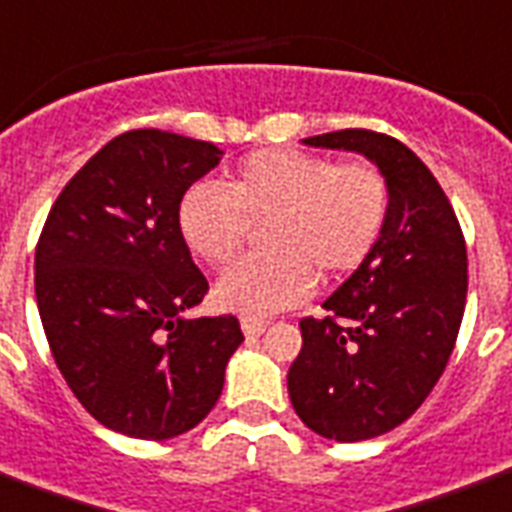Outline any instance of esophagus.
<instances>
[{
    "instance_id": "34e87169",
    "label": "esophagus",
    "mask_w": 512,
    "mask_h": 512,
    "mask_svg": "<svg viewBox=\"0 0 512 512\" xmlns=\"http://www.w3.org/2000/svg\"><path fill=\"white\" fill-rule=\"evenodd\" d=\"M265 327H268V322H265V319L241 317V330H244V335H249V338H257V335H263Z\"/></svg>"
}]
</instances>
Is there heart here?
<instances>
[{
	"mask_svg": "<svg viewBox=\"0 0 512 512\" xmlns=\"http://www.w3.org/2000/svg\"><path fill=\"white\" fill-rule=\"evenodd\" d=\"M389 214V185L376 166L263 147L241 158L222 187L195 182L177 204V230L209 265L239 255L249 222L263 220L265 252L241 257L217 282L220 306L265 317L306 298L370 255Z\"/></svg>",
	"mask_w": 512,
	"mask_h": 512,
	"instance_id": "b5f03b06",
	"label": "heart"
}]
</instances>
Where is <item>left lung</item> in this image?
<instances>
[{"label":"left lung","mask_w":512,"mask_h":512,"mask_svg":"<svg viewBox=\"0 0 512 512\" xmlns=\"http://www.w3.org/2000/svg\"><path fill=\"white\" fill-rule=\"evenodd\" d=\"M303 142L360 152L389 185L381 239L322 303L325 317L300 319L303 349L287 373L300 421L357 443L403 424L443 376L467 300V249L438 179L395 136L346 128Z\"/></svg>","instance_id":"left-lung-1"}]
</instances>
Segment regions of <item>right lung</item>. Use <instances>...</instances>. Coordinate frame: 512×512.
Masks as SVG:
<instances>
[{"label": "right lung", "instance_id": "right-lung-1", "mask_svg": "<svg viewBox=\"0 0 512 512\" xmlns=\"http://www.w3.org/2000/svg\"><path fill=\"white\" fill-rule=\"evenodd\" d=\"M220 147L158 128L115 136L50 209L34 255V292L61 376L104 427L177 438L220 400L239 319H185L209 282L177 230L187 187Z\"/></svg>", "mask_w": 512, "mask_h": 512}]
</instances>
